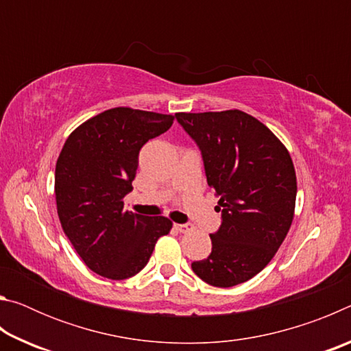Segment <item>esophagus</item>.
<instances>
[{
	"label": "esophagus",
	"mask_w": 351,
	"mask_h": 351,
	"mask_svg": "<svg viewBox=\"0 0 351 351\" xmlns=\"http://www.w3.org/2000/svg\"><path fill=\"white\" fill-rule=\"evenodd\" d=\"M175 228H176L178 232L187 234V232H190V230H192V224H175Z\"/></svg>",
	"instance_id": "34e87169"
}]
</instances>
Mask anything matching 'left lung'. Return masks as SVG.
I'll return each instance as SVG.
<instances>
[{
  "label": "left lung",
  "instance_id": "8db88e82",
  "mask_svg": "<svg viewBox=\"0 0 351 351\" xmlns=\"http://www.w3.org/2000/svg\"><path fill=\"white\" fill-rule=\"evenodd\" d=\"M197 142L223 223L210 234L212 252L193 261L206 283L229 288L251 280L274 257L291 228L297 178L283 142L240 110L176 112Z\"/></svg>",
  "mask_w": 351,
  "mask_h": 351
}]
</instances>
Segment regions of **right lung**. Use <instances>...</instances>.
Returning a JSON list of instances; mask_svg holds the SVG:
<instances>
[{"instance_id": "add662e5", "label": "right lung", "mask_w": 351, "mask_h": 351, "mask_svg": "<svg viewBox=\"0 0 351 351\" xmlns=\"http://www.w3.org/2000/svg\"><path fill=\"white\" fill-rule=\"evenodd\" d=\"M176 116L117 106L80 123L56 165V201L63 232L88 268L123 280L144 268L156 241L170 232L167 217L123 209L138 156L148 139Z\"/></svg>"}]
</instances>
